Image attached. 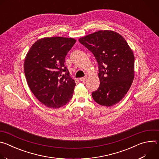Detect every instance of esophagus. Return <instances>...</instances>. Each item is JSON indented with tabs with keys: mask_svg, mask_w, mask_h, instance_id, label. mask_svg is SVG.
<instances>
[{
	"mask_svg": "<svg viewBox=\"0 0 159 159\" xmlns=\"http://www.w3.org/2000/svg\"><path fill=\"white\" fill-rule=\"evenodd\" d=\"M86 79H87V77H81V78H80V79H79V80H80V81H82V82H84V81H85V80H86Z\"/></svg>",
	"mask_w": 159,
	"mask_h": 159,
	"instance_id": "obj_1",
	"label": "esophagus"
}]
</instances>
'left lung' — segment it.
I'll return each mask as SVG.
<instances>
[{
	"label": "left lung",
	"mask_w": 159,
	"mask_h": 159,
	"mask_svg": "<svg viewBox=\"0 0 159 159\" xmlns=\"http://www.w3.org/2000/svg\"><path fill=\"white\" fill-rule=\"evenodd\" d=\"M94 55L99 65V87L93 92L94 100L112 106L126 94L134 79V57L124 38L116 32L99 31L79 39Z\"/></svg>",
	"instance_id": "left-lung-1"
}]
</instances>
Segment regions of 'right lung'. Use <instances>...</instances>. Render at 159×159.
Wrapping results in <instances>:
<instances>
[{
  "label": "right lung",
  "instance_id": "obj_1",
  "mask_svg": "<svg viewBox=\"0 0 159 159\" xmlns=\"http://www.w3.org/2000/svg\"><path fill=\"white\" fill-rule=\"evenodd\" d=\"M75 42L69 38H43L32 45L26 56L24 70L28 84L47 107H62L72 98L75 82L64 62Z\"/></svg>",
  "mask_w": 159,
  "mask_h": 159
}]
</instances>
